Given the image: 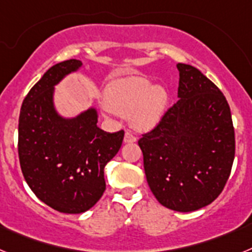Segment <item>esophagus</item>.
<instances>
[{
    "mask_svg": "<svg viewBox=\"0 0 252 252\" xmlns=\"http://www.w3.org/2000/svg\"><path fill=\"white\" fill-rule=\"evenodd\" d=\"M124 140H125V142H127V144H128V142L136 141V137L133 136L131 132H126V133H125V139Z\"/></svg>",
    "mask_w": 252,
    "mask_h": 252,
    "instance_id": "34e87169",
    "label": "esophagus"
}]
</instances>
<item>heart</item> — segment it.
<instances>
[{
    "label": "heart",
    "mask_w": 252,
    "mask_h": 252,
    "mask_svg": "<svg viewBox=\"0 0 252 252\" xmlns=\"http://www.w3.org/2000/svg\"><path fill=\"white\" fill-rule=\"evenodd\" d=\"M104 101L112 112L130 117L139 131L153 130L165 113L168 92L162 86H153L148 78L126 77L107 87Z\"/></svg>",
    "instance_id": "b5f03b06"
}]
</instances>
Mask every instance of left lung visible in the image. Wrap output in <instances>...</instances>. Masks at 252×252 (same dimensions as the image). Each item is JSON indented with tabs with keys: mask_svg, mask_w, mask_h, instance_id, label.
Listing matches in <instances>:
<instances>
[{
	"mask_svg": "<svg viewBox=\"0 0 252 252\" xmlns=\"http://www.w3.org/2000/svg\"><path fill=\"white\" fill-rule=\"evenodd\" d=\"M179 101L139 146L160 204L192 212L223 190L235 159V130L223 93L197 68L179 63Z\"/></svg>",
	"mask_w": 252,
	"mask_h": 252,
	"instance_id": "8db88e82",
	"label": "left lung"
}]
</instances>
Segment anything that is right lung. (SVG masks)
Here are the masks:
<instances>
[{
	"mask_svg": "<svg viewBox=\"0 0 252 252\" xmlns=\"http://www.w3.org/2000/svg\"><path fill=\"white\" fill-rule=\"evenodd\" d=\"M81 60L58 63L45 72L22 102L19 159L22 174L40 201L62 213L92 208L106 189L104 166L119 153L124 130L106 132L91 107L65 119L54 106V87L77 72Z\"/></svg>",
	"mask_w": 252,
	"mask_h": 252,
	"instance_id": "add662e5",
	"label": "right lung"
}]
</instances>
